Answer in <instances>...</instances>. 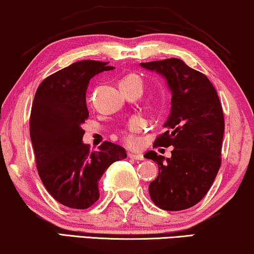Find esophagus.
Wrapping results in <instances>:
<instances>
[{"label":"esophagus","instance_id":"obj_1","mask_svg":"<svg viewBox=\"0 0 254 254\" xmlns=\"http://www.w3.org/2000/svg\"><path fill=\"white\" fill-rule=\"evenodd\" d=\"M128 156H129L130 158L136 159V161H143V159H144L143 155H142V154H136V152H129V154H128Z\"/></svg>","mask_w":254,"mask_h":254}]
</instances>
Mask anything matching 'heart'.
I'll return each mask as SVG.
<instances>
[{
    "instance_id": "heart-1",
    "label": "heart",
    "mask_w": 254,
    "mask_h": 254,
    "mask_svg": "<svg viewBox=\"0 0 254 254\" xmlns=\"http://www.w3.org/2000/svg\"><path fill=\"white\" fill-rule=\"evenodd\" d=\"M120 84H137L142 86V79L140 78V76L135 75V74H130L127 75L126 77H124L121 79ZM143 127V121L141 119H133L128 125L127 131L125 133V141L127 142L129 145H135L137 143V137H136V133H138Z\"/></svg>"
}]
</instances>
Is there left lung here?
<instances>
[{
    "label": "left lung",
    "instance_id": "1",
    "mask_svg": "<svg viewBox=\"0 0 254 254\" xmlns=\"http://www.w3.org/2000/svg\"><path fill=\"white\" fill-rule=\"evenodd\" d=\"M140 64L161 74L172 93L166 130L154 143L155 147L171 145L172 156L165 158L154 150L144 155L158 165V176L149 185V194L161 209H187L203 199L220 170L223 110L207 76L180 59Z\"/></svg>",
    "mask_w": 254,
    "mask_h": 254
}]
</instances>
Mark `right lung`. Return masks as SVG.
Instances as JSON below:
<instances>
[{
	"mask_svg": "<svg viewBox=\"0 0 254 254\" xmlns=\"http://www.w3.org/2000/svg\"><path fill=\"white\" fill-rule=\"evenodd\" d=\"M106 62L83 60L48 76L38 86L30 117L38 173L58 202L86 209L99 199V180L112 163L127 157L105 141L91 151L82 142L88 119L85 92L93 76L112 70Z\"/></svg>",
	"mask_w": 254,
	"mask_h": 254,
	"instance_id": "right-lung-1",
	"label": "right lung"
}]
</instances>
